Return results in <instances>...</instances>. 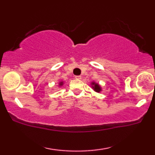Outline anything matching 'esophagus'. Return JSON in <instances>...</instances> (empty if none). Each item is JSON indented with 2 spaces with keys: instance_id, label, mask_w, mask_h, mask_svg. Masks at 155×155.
<instances>
[{
  "instance_id": "1",
  "label": "esophagus",
  "mask_w": 155,
  "mask_h": 155,
  "mask_svg": "<svg viewBox=\"0 0 155 155\" xmlns=\"http://www.w3.org/2000/svg\"><path fill=\"white\" fill-rule=\"evenodd\" d=\"M75 78H77V79H81V76H76Z\"/></svg>"
}]
</instances>
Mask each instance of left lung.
<instances>
[{
	"instance_id": "left-lung-1",
	"label": "left lung",
	"mask_w": 155,
	"mask_h": 155,
	"mask_svg": "<svg viewBox=\"0 0 155 155\" xmlns=\"http://www.w3.org/2000/svg\"><path fill=\"white\" fill-rule=\"evenodd\" d=\"M91 84V87H92L94 91H96V92H98V93L101 92L102 89H101V86H100L98 83H96L95 82H92Z\"/></svg>"
}]
</instances>
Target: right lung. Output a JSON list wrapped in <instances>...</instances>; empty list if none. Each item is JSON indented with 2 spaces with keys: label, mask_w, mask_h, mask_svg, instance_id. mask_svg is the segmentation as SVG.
Segmentation results:
<instances>
[{
  "label": "right lung",
  "mask_w": 155,
  "mask_h": 155,
  "mask_svg": "<svg viewBox=\"0 0 155 155\" xmlns=\"http://www.w3.org/2000/svg\"><path fill=\"white\" fill-rule=\"evenodd\" d=\"M63 84H64V82H63V81H61V82H59V86H62Z\"/></svg>",
  "instance_id": "add662e5"
}]
</instances>
